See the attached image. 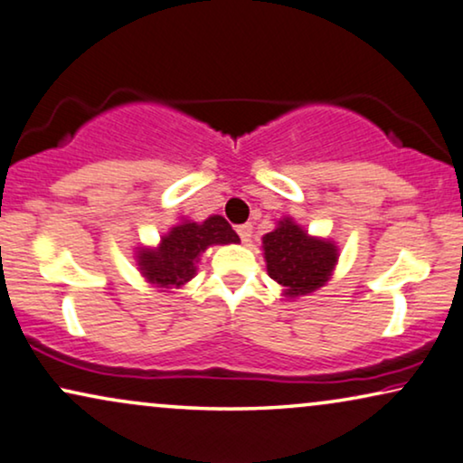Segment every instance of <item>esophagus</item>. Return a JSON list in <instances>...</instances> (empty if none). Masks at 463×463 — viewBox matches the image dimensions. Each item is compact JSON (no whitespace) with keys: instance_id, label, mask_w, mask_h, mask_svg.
Segmentation results:
<instances>
[{"instance_id":"1","label":"esophagus","mask_w":463,"mask_h":463,"mask_svg":"<svg viewBox=\"0 0 463 463\" xmlns=\"http://www.w3.org/2000/svg\"><path fill=\"white\" fill-rule=\"evenodd\" d=\"M251 232H254V226H251V224L237 226V235L241 237L243 243H250L251 241Z\"/></svg>"}]
</instances>
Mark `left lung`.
<instances>
[{"mask_svg":"<svg viewBox=\"0 0 463 463\" xmlns=\"http://www.w3.org/2000/svg\"><path fill=\"white\" fill-rule=\"evenodd\" d=\"M262 250L269 277L283 286V296L288 298H298L322 288L338 260L335 243L311 237L292 218L279 220L275 231L262 237Z\"/></svg>","mask_w":463,"mask_h":463,"instance_id":"1","label":"left lung"}]
</instances>
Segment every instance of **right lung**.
<instances>
[{"label": "right lung", "mask_w": 463, "mask_h": 463, "mask_svg": "<svg viewBox=\"0 0 463 463\" xmlns=\"http://www.w3.org/2000/svg\"><path fill=\"white\" fill-rule=\"evenodd\" d=\"M239 243V235L222 215L205 222L182 220L160 239L158 248L137 250L139 273L156 288H182L196 275V262L212 245Z\"/></svg>", "instance_id": "1"}]
</instances>
